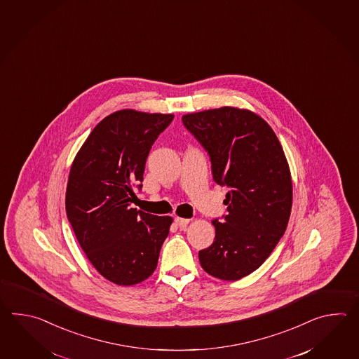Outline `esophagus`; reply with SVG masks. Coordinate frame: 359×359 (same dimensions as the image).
<instances>
[{"instance_id": "esophagus-1", "label": "esophagus", "mask_w": 359, "mask_h": 359, "mask_svg": "<svg viewBox=\"0 0 359 359\" xmlns=\"http://www.w3.org/2000/svg\"><path fill=\"white\" fill-rule=\"evenodd\" d=\"M177 226H180V229H184L187 227V224L190 223V219H187V218H181V217H177L176 219Z\"/></svg>"}]
</instances>
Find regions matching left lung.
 Listing matches in <instances>:
<instances>
[{
	"mask_svg": "<svg viewBox=\"0 0 359 359\" xmlns=\"http://www.w3.org/2000/svg\"><path fill=\"white\" fill-rule=\"evenodd\" d=\"M182 122L209 154L214 181L229 187V214L212 221L215 241L198 252L200 264L215 278L237 281L264 263L287 227L289 163L269 124L248 109H209Z\"/></svg>",
	"mask_w": 359,
	"mask_h": 359,
	"instance_id": "left-lung-1",
	"label": "left lung"
}]
</instances>
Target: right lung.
I'll list each match as a JSON object with an SVG mask.
<instances>
[{
    "instance_id": "add662e5",
    "label": "right lung",
    "mask_w": 359,
    "mask_h": 359,
    "mask_svg": "<svg viewBox=\"0 0 359 359\" xmlns=\"http://www.w3.org/2000/svg\"><path fill=\"white\" fill-rule=\"evenodd\" d=\"M173 118L135 109L111 113L92 130L70 167L68 221L92 266L115 285H137L153 275L168 236L172 217L130 203L151 146Z\"/></svg>"
}]
</instances>
